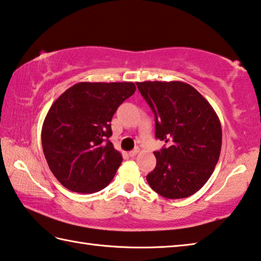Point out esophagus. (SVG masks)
Returning a JSON list of instances; mask_svg holds the SVG:
<instances>
[{
	"mask_svg": "<svg viewBox=\"0 0 261 261\" xmlns=\"http://www.w3.org/2000/svg\"><path fill=\"white\" fill-rule=\"evenodd\" d=\"M139 151H140L139 149H134V150H132V151H129V153L128 154H129V157H135L136 154L139 153Z\"/></svg>",
	"mask_w": 261,
	"mask_h": 261,
	"instance_id": "obj_1",
	"label": "esophagus"
}]
</instances>
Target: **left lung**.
Here are the masks:
<instances>
[{
  "mask_svg": "<svg viewBox=\"0 0 261 261\" xmlns=\"http://www.w3.org/2000/svg\"><path fill=\"white\" fill-rule=\"evenodd\" d=\"M156 118V138L168 143L153 152L147 175L152 190L170 199L186 198L206 184L221 151L222 130L216 111L193 86L181 81L136 82Z\"/></svg>",
  "mask_w": 261,
  "mask_h": 261,
  "instance_id": "1",
  "label": "left lung"
}]
</instances>
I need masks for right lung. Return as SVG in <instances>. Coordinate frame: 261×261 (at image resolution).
<instances>
[{
  "label": "right lung",
  "mask_w": 261,
  "mask_h": 261,
  "mask_svg": "<svg viewBox=\"0 0 261 261\" xmlns=\"http://www.w3.org/2000/svg\"><path fill=\"white\" fill-rule=\"evenodd\" d=\"M135 90L133 82H79L55 100L41 141L50 171L65 188L93 194L112 181L122 157L109 140L110 122Z\"/></svg>",
  "instance_id": "obj_1"
}]
</instances>
